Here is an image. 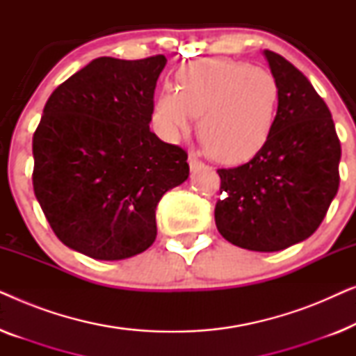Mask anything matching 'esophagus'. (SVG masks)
Returning a JSON list of instances; mask_svg holds the SVG:
<instances>
[{"instance_id":"esophagus-1","label":"esophagus","mask_w":356,"mask_h":356,"mask_svg":"<svg viewBox=\"0 0 356 356\" xmlns=\"http://www.w3.org/2000/svg\"><path fill=\"white\" fill-rule=\"evenodd\" d=\"M188 163H189V168H191V172H194V170H199V168H201L202 165H204V163L201 162V160H199L194 154H189Z\"/></svg>"}]
</instances>
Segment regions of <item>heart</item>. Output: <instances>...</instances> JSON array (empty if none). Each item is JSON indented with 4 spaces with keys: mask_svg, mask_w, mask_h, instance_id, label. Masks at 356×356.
<instances>
[{
    "mask_svg": "<svg viewBox=\"0 0 356 356\" xmlns=\"http://www.w3.org/2000/svg\"><path fill=\"white\" fill-rule=\"evenodd\" d=\"M279 108L275 77L236 60H206L178 72L177 90H167L155 105V121L170 140L193 129L213 159L241 163L254 157L274 131Z\"/></svg>",
    "mask_w": 356,
    "mask_h": 356,
    "instance_id": "b5f03b06",
    "label": "heart"
}]
</instances>
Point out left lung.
<instances>
[{
  "label": "left lung",
  "mask_w": 356,
  "mask_h": 356,
  "mask_svg": "<svg viewBox=\"0 0 356 356\" xmlns=\"http://www.w3.org/2000/svg\"><path fill=\"white\" fill-rule=\"evenodd\" d=\"M264 56L279 86L274 131L250 162L217 170L216 225L232 245L274 252L318 230L337 194L342 149L308 77L274 51Z\"/></svg>",
  "instance_id": "obj_1"
}]
</instances>
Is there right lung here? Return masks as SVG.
<instances>
[{"label": "right lung", "instance_id": "obj_1", "mask_svg": "<svg viewBox=\"0 0 356 356\" xmlns=\"http://www.w3.org/2000/svg\"><path fill=\"white\" fill-rule=\"evenodd\" d=\"M167 65L102 56L58 86L33 133V193L63 245L100 261L147 250L155 209L189 177L188 154L149 128Z\"/></svg>", "mask_w": 356, "mask_h": 356}]
</instances>
